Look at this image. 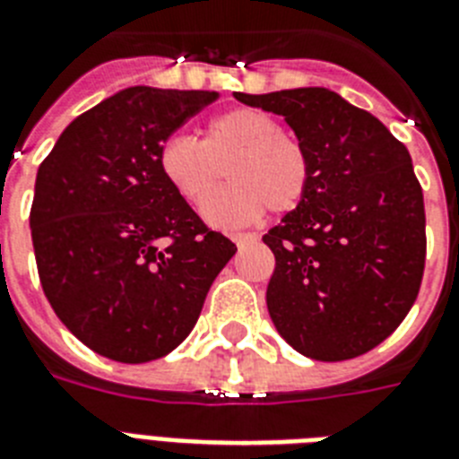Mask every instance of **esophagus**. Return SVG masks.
<instances>
[{
	"label": "esophagus",
	"mask_w": 459,
	"mask_h": 459,
	"mask_svg": "<svg viewBox=\"0 0 459 459\" xmlns=\"http://www.w3.org/2000/svg\"><path fill=\"white\" fill-rule=\"evenodd\" d=\"M230 240L236 242L238 247H245V245L256 240V236H254V233H230Z\"/></svg>",
	"instance_id": "34e87169"
}]
</instances>
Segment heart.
Returning a JSON list of instances; mask_svg holds the SVG:
<instances>
[{"mask_svg":"<svg viewBox=\"0 0 459 459\" xmlns=\"http://www.w3.org/2000/svg\"><path fill=\"white\" fill-rule=\"evenodd\" d=\"M229 163L230 184L205 205L214 226H240L265 210L282 214L306 198L313 165L303 142L273 114L254 107L223 111L205 123L203 140L186 133L165 137L158 165L177 194L200 207L214 194Z\"/></svg>","mask_w":459,"mask_h":459,"instance_id":"obj_1","label":"heart"}]
</instances>
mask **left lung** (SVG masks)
Returning a JSON list of instances; mask_svg holds the SVG:
<instances>
[{"mask_svg":"<svg viewBox=\"0 0 459 459\" xmlns=\"http://www.w3.org/2000/svg\"><path fill=\"white\" fill-rule=\"evenodd\" d=\"M236 100L284 117L313 165L301 205L264 236L273 325L310 359H354L402 325L422 282L425 200L411 153L326 88Z\"/></svg>","mask_w":459,"mask_h":459,"instance_id":"left-lung-1","label":"left lung"}]
</instances>
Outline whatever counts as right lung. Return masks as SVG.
<instances>
[{
    "instance_id": "add662e5",
    "label": "right lung",
    "mask_w": 459,
    "mask_h": 459,
    "mask_svg": "<svg viewBox=\"0 0 459 459\" xmlns=\"http://www.w3.org/2000/svg\"><path fill=\"white\" fill-rule=\"evenodd\" d=\"M219 98L134 86L69 123L41 160L30 210L44 294L92 352L160 359L191 333L236 245L158 165L165 137Z\"/></svg>"
}]
</instances>
